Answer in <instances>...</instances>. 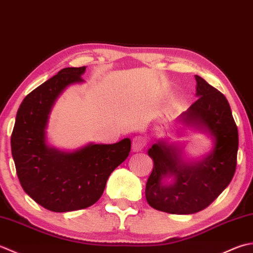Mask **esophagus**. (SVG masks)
Wrapping results in <instances>:
<instances>
[{
  "label": "esophagus",
  "mask_w": 253,
  "mask_h": 253,
  "mask_svg": "<svg viewBox=\"0 0 253 253\" xmlns=\"http://www.w3.org/2000/svg\"><path fill=\"white\" fill-rule=\"evenodd\" d=\"M145 140L142 136H135L132 141V152H141L145 146Z\"/></svg>",
  "instance_id": "34e87169"
}]
</instances>
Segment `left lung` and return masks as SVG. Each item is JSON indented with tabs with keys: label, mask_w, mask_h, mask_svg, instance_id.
Masks as SVG:
<instances>
[{
	"label": "left lung",
	"mask_w": 253,
	"mask_h": 253,
	"mask_svg": "<svg viewBox=\"0 0 253 253\" xmlns=\"http://www.w3.org/2000/svg\"><path fill=\"white\" fill-rule=\"evenodd\" d=\"M195 81L198 100L178 120L212 138L211 151L189 159L184 147L167 140H158L147 151L154 168L146 183V201L170 214H193L208 208L227 188L236 170L238 128L228 101L202 77L195 75Z\"/></svg>",
	"instance_id": "8db88e82"
}]
</instances>
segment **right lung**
<instances>
[{
  "mask_svg": "<svg viewBox=\"0 0 253 253\" xmlns=\"http://www.w3.org/2000/svg\"><path fill=\"white\" fill-rule=\"evenodd\" d=\"M83 68H65L25 97L11 137L12 155L24 191L52 212H72L95 204L111 172L126 161L131 140L62 151L47 136L50 113L69 86L83 83Z\"/></svg>",
  "mask_w": 253,
  "mask_h": 253,
  "instance_id": "add662e5",
  "label": "right lung"
}]
</instances>
